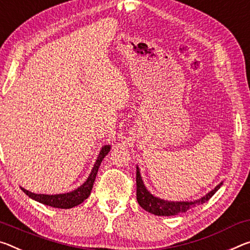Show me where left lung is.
Instances as JSON below:
<instances>
[{"instance_id":"1","label":"left lung","mask_w":250,"mask_h":250,"mask_svg":"<svg viewBox=\"0 0 250 250\" xmlns=\"http://www.w3.org/2000/svg\"><path fill=\"white\" fill-rule=\"evenodd\" d=\"M136 181H137L138 204H139L146 211L151 212L153 215H157V216H175V215H178V213H184L186 211H188L190 208L208 201L213 195H215V192L220 188L221 186V184L218 185L215 189L211 190V191L208 193V195H206L199 200L190 201V203H187V201H180V203L179 201H177V203H175V201H166V200L159 199V198L157 197H153L151 193L146 189L144 182H142V179H141L140 171L138 168H137Z\"/></svg>"}]
</instances>
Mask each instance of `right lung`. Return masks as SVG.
<instances>
[{
	"label": "right lung",
	"mask_w": 250,
	"mask_h": 250,
	"mask_svg": "<svg viewBox=\"0 0 250 250\" xmlns=\"http://www.w3.org/2000/svg\"><path fill=\"white\" fill-rule=\"evenodd\" d=\"M109 151H110V146H104V148H102L100 154H99L98 159L96 161V165H94L92 171H91L90 176L88 178V180H86L81 187L73 190V191L68 192V193H61V195H38V193L27 191V190H25L24 188H22V190L24 191L25 195H27L30 198H32V199L37 200L43 205L51 206V207H54V208H61V209H69V208L75 207V206L80 205L89 197V195L91 193V190H92V187H93L94 180H96L98 169L100 167L104 158L108 154Z\"/></svg>",
	"instance_id": "1"
}]
</instances>
